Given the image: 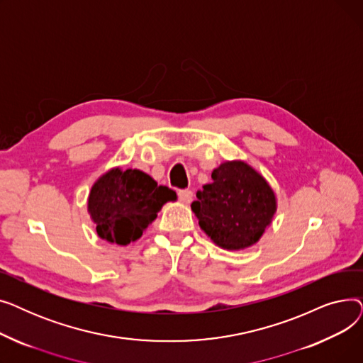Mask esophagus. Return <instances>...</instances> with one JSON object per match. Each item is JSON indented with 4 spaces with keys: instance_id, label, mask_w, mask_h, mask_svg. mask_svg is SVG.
I'll return each mask as SVG.
<instances>
[{
    "instance_id": "34e87169",
    "label": "esophagus",
    "mask_w": 363,
    "mask_h": 363,
    "mask_svg": "<svg viewBox=\"0 0 363 363\" xmlns=\"http://www.w3.org/2000/svg\"><path fill=\"white\" fill-rule=\"evenodd\" d=\"M178 197H179V200H181L184 204H189V203L193 201L194 194H193V191H189V189H182V191L178 193Z\"/></svg>"
}]
</instances>
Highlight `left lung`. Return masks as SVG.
<instances>
[{
	"label": "left lung",
	"instance_id": "1",
	"mask_svg": "<svg viewBox=\"0 0 363 363\" xmlns=\"http://www.w3.org/2000/svg\"><path fill=\"white\" fill-rule=\"evenodd\" d=\"M212 179L191 204L200 228L222 249H249L272 223L277 212L272 186L242 160L220 163Z\"/></svg>",
	"mask_w": 363,
	"mask_h": 363
}]
</instances>
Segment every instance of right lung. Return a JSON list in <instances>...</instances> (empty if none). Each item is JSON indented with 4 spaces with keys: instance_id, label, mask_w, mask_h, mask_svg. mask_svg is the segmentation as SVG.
<instances>
[{
    "instance_id": "1",
    "label": "right lung",
    "mask_w": 363,
    "mask_h": 363,
    "mask_svg": "<svg viewBox=\"0 0 363 363\" xmlns=\"http://www.w3.org/2000/svg\"><path fill=\"white\" fill-rule=\"evenodd\" d=\"M177 193L157 185L140 169L113 167L94 182L88 197V213L99 237L119 245L137 241Z\"/></svg>"
}]
</instances>
